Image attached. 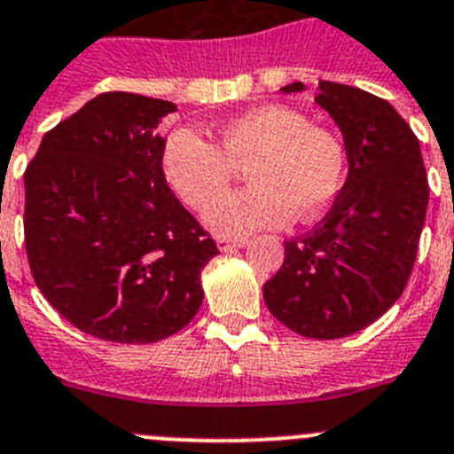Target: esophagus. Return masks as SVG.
Instances as JSON below:
<instances>
[{
  "instance_id": "34e87169",
  "label": "esophagus",
  "mask_w": 454,
  "mask_h": 454,
  "mask_svg": "<svg viewBox=\"0 0 454 454\" xmlns=\"http://www.w3.org/2000/svg\"><path fill=\"white\" fill-rule=\"evenodd\" d=\"M248 244V239H228V237H219L217 239V248L222 253L232 251V248H244Z\"/></svg>"
}]
</instances>
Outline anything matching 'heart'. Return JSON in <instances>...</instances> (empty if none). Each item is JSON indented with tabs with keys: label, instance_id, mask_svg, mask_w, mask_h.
<instances>
[{
	"label": "heart",
	"instance_id": "1",
	"mask_svg": "<svg viewBox=\"0 0 454 454\" xmlns=\"http://www.w3.org/2000/svg\"><path fill=\"white\" fill-rule=\"evenodd\" d=\"M247 164L252 187L218 200L234 167ZM162 176L192 210L213 201L203 215L212 232L242 239L285 226L294 215L318 217L344 185L346 153L337 136L309 124L305 113L267 104L226 121L219 146L197 130H174L162 149Z\"/></svg>",
	"mask_w": 454,
	"mask_h": 454
}]
</instances>
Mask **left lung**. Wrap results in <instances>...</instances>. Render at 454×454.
Returning <instances> with one entry per match:
<instances>
[{"label": "left lung", "mask_w": 454, "mask_h": 454, "mask_svg": "<svg viewBox=\"0 0 454 454\" xmlns=\"http://www.w3.org/2000/svg\"><path fill=\"white\" fill-rule=\"evenodd\" d=\"M314 101L341 130L348 174L324 222L285 242L283 267L262 292L296 334L341 339L378 321L405 289L430 187L419 137L389 101L333 81L318 83Z\"/></svg>", "instance_id": "8db88e82"}]
</instances>
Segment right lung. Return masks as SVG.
I'll use <instances>...</instances> for the list:
<instances>
[{
  "mask_svg": "<svg viewBox=\"0 0 454 454\" xmlns=\"http://www.w3.org/2000/svg\"><path fill=\"white\" fill-rule=\"evenodd\" d=\"M176 104L104 92L40 142L24 174V239L49 303L83 333L153 344L190 324L217 244L162 176Z\"/></svg>",
  "mask_w": 454,
  "mask_h": 454,
  "instance_id": "obj_1",
  "label": "right lung"
}]
</instances>
